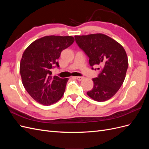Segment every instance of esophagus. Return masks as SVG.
<instances>
[{
  "label": "esophagus",
  "instance_id": "1",
  "mask_svg": "<svg viewBox=\"0 0 149 149\" xmlns=\"http://www.w3.org/2000/svg\"><path fill=\"white\" fill-rule=\"evenodd\" d=\"M76 79H77L78 81H82L84 79V77H81V76H77V77H75Z\"/></svg>",
  "mask_w": 149,
  "mask_h": 149
}]
</instances>
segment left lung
Listing matches in <instances>:
<instances>
[{
	"mask_svg": "<svg viewBox=\"0 0 149 149\" xmlns=\"http://www.w3.org/2000/svg\"><path fill=\"white\" fill-rule=\"evenodd\" d=\"M74 38L89 58L90 66L100 65L102 68L97 77L93 79L94 86L87 94L98 102L109 100L118 91L125 78L129 63L124 48L102 33L75 35Z\"/></svg>",
	"mask_w": 149,
	"mask_h": 149,
	"instance_id": "1",
	"label": "left lung"
}]
</instances>
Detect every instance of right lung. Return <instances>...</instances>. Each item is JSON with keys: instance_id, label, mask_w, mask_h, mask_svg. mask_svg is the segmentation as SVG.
Returning a JSON list of instances; mask_svg holds the SVG:
<instances>
[{"instance_id": "obj_1", "label": "right lung", "mask_w": 149, "mask_h": 149, "mask_svg": "<svg viewBox=\"0 0 149 149\" xmlns=\"http://www.w3.org/2000/svg\"><path fill=\"white\" fill-rule=\"evenodd\" d=\"M71 36H45L35 40L25 49L20 63L22 81L26 91L37 102L49 106L63 96L68 78L53 76L52 69L59 67L61 52L71 45Z\"/></svg>"}]
</instances>
